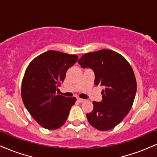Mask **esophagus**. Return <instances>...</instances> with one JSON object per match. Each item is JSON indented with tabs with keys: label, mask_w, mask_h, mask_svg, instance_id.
Segmentation results:
<instances>
[{
	"label": "esophagus",
	"mask_w": 157,
	"mask_h": 157,
	"mask_svg": "<svg viewBox=\"0 0 157 157\" xmlns=\"http://www.w3.org/2000/svg\"><path fill=\"white\" fill-rule=\"evenodd\" d=\"M77 101L82 103V102H84L85 101V100L82 99V98H77Z\"/></svg>",
	"instance_id": "esophagus-1"
}]
</instances>
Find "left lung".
<instances>
[{"label":"left lung","instance_id":"8db88e82","mask_svg":"<svg viewBox=\"0 0 157 157\" xmlns=\"http://www.w3.org/2000/svg\"><path fill=\"white\" fill-rule=\"evenodd\" d=\"M78 63L95 75L94 84L104 86L102 100L93 102L94 108L86 114L92 127L109 130L119 124L129 113L134 102L137 83L132 67L123 56L110 49L85 54Z\"/></svg>","mask_w":157,"mask_h":157}]
</instances>
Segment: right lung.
Masks as SVG:
<instances>
[{
	"mask_svg": "<svg viewBox=\"0 0 157 157\" xmlns=\"http://www.w3.org/2000/svg\"><path fill=\"white\" fill-rule=\"evenodd\" d=\"M78 56L48 51L33 60L25 71L22 98L30 115L45 129H56L66 121L76 98L57 93L67 71L76 63Z\"/></svg>",
	"mask_w": 157,
	"mask_h": 157,
	"instance_id": "right-lung-1",
	"label": "right lung"
}]
</instances>
